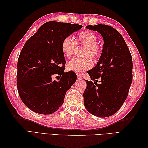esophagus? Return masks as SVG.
<instances>
[{
    "mask_svg": "<svg viewBox=\"0 0 148 148\" xmlns=\"http://www.w3.org/2000/svg\"><path fill=\"white\" fill-rule=\"evenodd\" d=\"M77 77L78 79H82V75L79 73H77Z\"/></svg>",
    "mask_w": 148,
    "mask_h": 148,
    "instance_id": "1",
    "label": "esophagus"
}]
</instances>
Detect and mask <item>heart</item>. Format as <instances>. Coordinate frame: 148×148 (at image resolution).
Returning <instances> with one entry per match:
<instances>
[{"instance_id": "heart-1", "label": "heart", "mask_w": 148, "mask_h": 148, "mask_svg": "<svg viewBox=\"0 0 148 148\" xmlns=\"http://www.w3.org/2000/svg\"><path fill=\"white\" fill-rule=\"evenodd\" d=\"M96 35L89 30L79 33L75 37V41L70 37L65 38L62 42L61 49L64 56L70 59L74 54L76 47L84 46L83 56L84 58H74L66 65L67 70L75 73H82L85 70L90 69L92 62L90 58L97 60L102 53V47L97 43Z\"/></svg>"}]
</instances>
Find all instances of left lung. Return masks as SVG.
<instances>
[{
    "mask_svg": "<svg viewBox=\"0 0 148 148\" xmlns=\"http://www.w3.org/2000/svg\"><path fill=\"white\" fill-rule=\"evenodd\" d=\"M86 28L102 35L104 47L97 65L87 71L95 82L86 81L84 105L96 117H110L119 110L128 96L133 78L132 57L122 36L113 27L97 25Z\"/></svg>",
    "mask_w": 148,
    "mask_h": 148,
    "instance_id": "1",
    "label": "left lung"
}]
</instances>
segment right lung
Listing matches in <instances>:
<instances>
[{"label": "right lung", "mask_w": 148, "mask_h": 148, "mask_svg": "<svg viewBox=\"0 0 148 148\" xmlns=\"http://www.w3.org/2000/svg\"><path fill=\"white\" fill-rule=\"evenodd\" d=\"M82 25L49 21L26 42L18 59L16 86L24 104L36 113L52 114L63 104L66 92L77 81L73 71L64 72L63 39ZM60 75V81L52 80Z\"/></svg>", "instance_id": "obj_1"}]
</instances>
